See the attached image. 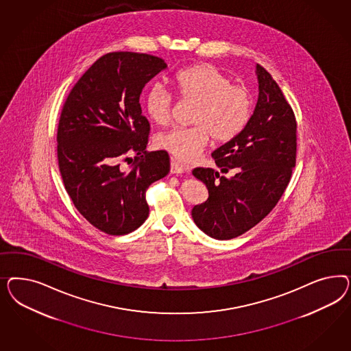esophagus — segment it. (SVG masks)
Returning a JSON list of instances; mask_svg holds the SVG:
<instances>
[{
  "label": "esophagus",
  "instance_id": "34e87169",
  "mask_svg": "<svg viewBox=\"0 0 351 351\" xmlns=\"http://www.w3.org/2000/svg\"><path fill=\"white\" fill-rule=\"evenodd\" d=\"M191 170V167L176 158H171V173H184Z\"/></svg>",
  "mask_w": 351,
  "mask_h": 351
}]
</instances>
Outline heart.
I'll list each match as a JSON object with an SVG mask.
<instances>
[{
	"instance_id": "heart-1",
	"label": "heart",
	"mask_w": 351,
	"mask_h": 351,
	"mask_svg": "<svg viewBox=\"0 0 351 351\" xmlns=\"http://www.w3.org/2000/svg\"><path fill=\"white\" fill-rule=\"evenodd\" d=\"M175 95L184 103H194L193 126L173 128L156 138V145L178 160H195L213 136L217 143L237 138L252 117V95L245 86L235 85L232 78L211 64H194L172 77ZM144 108L149 119L167 126L172 113V96L160 85L149 88Z\"/></svg>"
}]
</instances>
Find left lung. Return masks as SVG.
Masks as SVG:
<instances>
[{
	"label": "left lung",
	"instance_id": "left-lung-1",
	"mask_svg": "<svg viewBox=\"0 0 351 351\" xmlns=\"http://www.w3.org/2000/svg\"><path fill=\"white\" fill-rule=\"evenodd\" d=\"M258 100L248 125L237 138L213 153L221 172L197 167L193 175L206 184L208 199L191 210L194 223L215 239L239 237L276 207L296 166L298 123L273 77L256 65Z\"/></svg>",
	"mask_w": 351,
	"mask_h": 351
}]
</instances>
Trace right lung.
<instances>
[{
	"instance_id": "obj_1",
	"label": "right lung",
	"mask_w": 351,
	"mask_h": 351,
	"mask_svg": "<svg viewBox=\"0 0 351 351\" xmlns=\"http://www.w3.org/2000/svg\"><path fill=\"white\" fill-rule=\"evenodd\" d=\"M166 66L149 53H106L64 103L56 136L64 186L78 213L109 235L131 233L147 220V189L170 172L167 152L145 150L150 125L138 103Z\"/></svg>"
}]
</instances>
